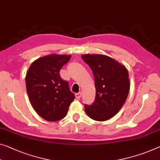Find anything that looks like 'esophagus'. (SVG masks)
Wrapping results in <instances>:
<instances>
[{
  "instance_id": "obj_1",
  "label": "esophagus",
  "mask_w": 160,
  "mask_h": 160,
  "mask_svg": "<svg viewBox=\"0 0 160 160\" xmlns=\"http://www.w3.org/2000/svg\"><path fill=\"white\" fill-rule=\"evenodd\" d=\"M75 97L77 99H80L81 97H82V92H78V93H77V94H75Z\"/></svg>"
}]
</instances>
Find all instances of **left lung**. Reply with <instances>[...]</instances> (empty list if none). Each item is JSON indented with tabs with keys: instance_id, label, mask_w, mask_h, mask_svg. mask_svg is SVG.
Masks as SVG:
<instances>
[{
	"instance_id": "8db88e82",
	"label": "left lung",
	"mask_w": 160,
	"mask_h": 160,
	"mask_svg": "<svg viewBox=\"0 0 160 160\" xmlns=\"http://www.w3.org/2000/svg\"><path fill=\"white\" fill-rule=\"evenodd\" d=\"M82 58L94 73L96 98L92 105H85L91 119L104 122L115 116L126 102L130 82L126 66L103 54H83Z\"/></svg>"
}]
</instances>
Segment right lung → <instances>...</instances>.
<instances>
[{
    "mask_svg": "<svg viewBox=\"0 0 160 160\" xmlns=\"http://www.w3.org/2000/svg\"><path fill=\"white\" fill-rule=\"evenodd\" d=\"M71 55L53 53L38 58L31 63L26 76V90L32 107L46 121L63 119L75 96L68 83L59 75Z\"/></svg>",
    "mask_w": 160,
    "mask_h": 160,
    "instance_id": "obj_1",
    "label": "right lung"
}]
</instances>
